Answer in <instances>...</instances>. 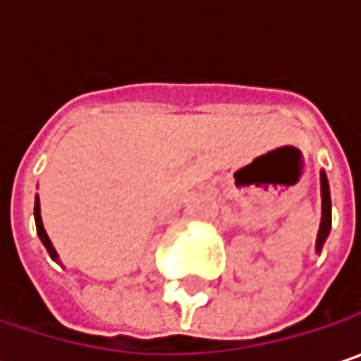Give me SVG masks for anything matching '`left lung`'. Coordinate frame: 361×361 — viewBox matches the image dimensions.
Returning a JSON list of instances; mask_svg holds the SVG:
<instances>
[{"mask_svg":"<svg viewBox=\"0 0 361 361\" xmlns=\"http://www.w3.org/2000/svg\"><path fill=\"white\" fill-rule=\"evenodd\" d=\"M320 188H322V221H320V232H318V240H316V251H322L326 238L330 234V224H332V215H330V188H328V180L326 173H320Z\"/></svg>","mask_w":361,"mask_h":361,"instance_id":"1","label":"left lung"}]
</instances>
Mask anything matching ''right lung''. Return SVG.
Instances as JSON below:
<instances>
[{
    "label": "right lung",
    "mask_w": 361,
    "mask_h": 361,
    "mask_svg": "<svg viewBox=\"0 0 361 361\" xmlns=\"http://www.w3.org/2000/svg\"><path fill=\"white\" fill-rule=\"evenodd\" d=\"M35 224H37V234H39V238H41L43 247L47 249L49 257H51L54 261H58V252H56V249H54L51 240L47 238V234H45V228H43V221H41V211H39V196H35Z\"/></svg>",
    "instance_id": "right-lung-1"
}]
</instances>
